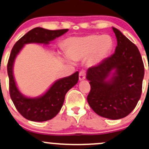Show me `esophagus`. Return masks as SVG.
Returning <instances> with one entry per match:
<instances>
[{
  "instance_id": "esophagus-1",
  "label": "esophagus",
  "mask_w": 149,
  "mask_h": 149,
  "mask_svg": "<svg viewBox=\"0 0 149 149\" xmlns=\"http://www.w3.org/2000/svg\"><path fill=\"white\" fill-rule=\"evenodd\" d=\"M85 77H86V72H85L84 70H81V71H80L79 74V80L84 79Z\"/></svg>"
}]
</instances>
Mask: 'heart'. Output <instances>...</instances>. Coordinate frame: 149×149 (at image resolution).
Segmentation results:
<instances>
[{
    "label": "heart",
    "instance_id": "1",
    "mask_svg": "<svg viewBox=\"0 0 149 149\" xmlns=\"http://www.w3.org/2000/svg\"><path fill=\"white\" fill-rule=\"evenodd\" d=\"M66 59L74 61L87 58L90 65L98 64L111 53L114 41L108 34H91L83 37H72L66 40Z\"/></svg>",
    "mask_w": 149,
    "mask_h": 149
}]
</instances>
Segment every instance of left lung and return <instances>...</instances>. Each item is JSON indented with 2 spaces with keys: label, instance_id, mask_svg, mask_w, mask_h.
I'll list each match as a JSON object with an SVG mask.
<instances>
[{
  "label": "left lung",
  "instance_id": "obj_1",
  "mask_svg": "<svg viewBox=\"0 0 149 149\" xmlns=\"http://www.w3.org/2000/svg\"><path fill=\"white\" fill-rule=\"evenodd\" d=\"M113 30L118 41L115 52L87 70L91 86L87 101L96 114L118 120L127 116L140 99L144 66L136 45L116 28Z\"/></svg>",
  "mask_w": 149,
  "mask_h": 149
}]
</instances>
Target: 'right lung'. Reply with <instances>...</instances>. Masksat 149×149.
<instances>
[{"label":"right lung","instance_id":"1","mask_svg":"<svg viewBox=\"0 0 149 149\" xmlns=\"http://www.w3.org/2000/svg\"><path fill=\"white\" fill-rule=\"evenodd\" d=\"M68 31V29L48 30L36 27L19 38L12 49L7 66L10 96L16 109L26 119L43 122L54 118L61 111L66 93L77 83L79 72H76L69 77L56 81L43 96L38 98H27L19 92L13 77V64L17 55L26 43L48 44L49 41L62 36Z\"/></svg>","mask_w":149,"mask_h":149}]
</instances>
